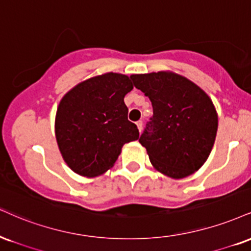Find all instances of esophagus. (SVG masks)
Returning a JSON list of instances; mask_svg holds the SVG:
<instances>
[{
    "mask_svg": "<svg viewBox=\"0 0 251 251\" xmlns=\"http://www.w3.org/2000/svg\"><path fill=\"white\" fill-rule=\"evenodd\" d=\"M137 126H138L139 132L143 131V122H141V120H140V122H138V123H137Z\"/></svg>",
    "mask_w": 251,
    "mask_h": 251,
    "instance_id": "obj_1",
    "label": "esophagus"
}]
</instances>
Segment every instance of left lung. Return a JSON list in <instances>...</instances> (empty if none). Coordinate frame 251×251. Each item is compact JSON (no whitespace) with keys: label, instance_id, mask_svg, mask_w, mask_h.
Masks as SVG:
<instances>
[{"label":"left lung","instance_id":"8db88e82","mask_svg":"<svg viewBox=\"0 0 251 251\" xmlns=\"http://www.w3.org/2000/svg\"><path fill=\"white\" fill-rule=\"evenodd\" d=\"M131 78L152 101L153 117L139 143L146 149L153 167L175 180L200 170L212 152L219 124L210 97L173 71Z\"/></svg>","mask_w":251,"mask_h":251}]
</instances>
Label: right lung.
<instances>
[{"label": "right lung", "mask_w": 251, "mask_h": 251, "mask_svg": "<svg viewBox=\"0 0 251 251\" xmlns=\"http://www.w3.org/2000/svg\"><path fill=\"white\" fill-rule=\"evenodd\" d=\"M133 89L126 75L106 72L74 86L60 99L55 134L60 154L75 173L86 177L113 167L123 146L139 139L127 119L124 98Z\"/></svg>", "instance_id": "right-lung-1"}]
</instances>
